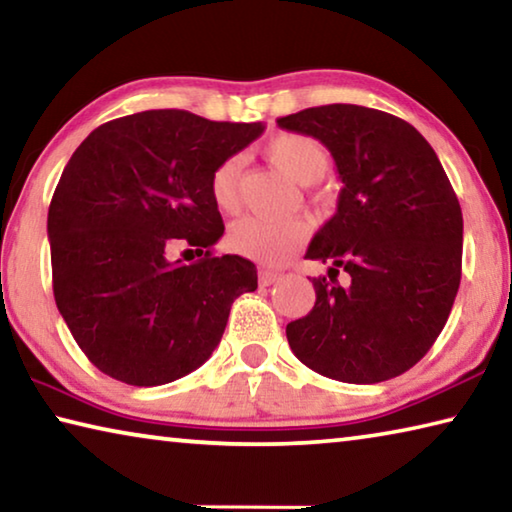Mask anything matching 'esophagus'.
Returning a JSON list of instances; mask_svg holds the SVG:
<instances>
[{
    "label": "esophagus",
    "instance_id": "34e87169",
    "mask_svg": "<svg viewBox=\"0 0 512 512\" xmlns=\"http://www.w3.org/2000/svg\"><path fill=\"white\" fill-rule=\"evenodd\" d=\"M277 280H282L280 271H271V268H262V271H259V284H262V287H271Z\"/></svg>",
    "mask_w": 512,
    "mask_h": 512
}]
</instances>
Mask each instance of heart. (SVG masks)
Instances as JSON below:
<instances>
[{
    "instance_id": "b5f03b06",
    "label": "heart",
    "mask_w": 512,
    "mask_h": 512,
    "mask_svg": "<svg viewBox=\"0 0 512 512\" xmlns=\"http://www.w3.org/2000/svg\"><path fill=\"white\" fill-rule=\"evenodd\" d=\"M266 155L277 169L311 185L325 176L329 169V153L323 144L309 135L280 133L266 144ZM244 158L232 155L214 169L210 180L212 201L223 212H232L239 203V180ZM309 225L300 216L287 219H266V216H244L230 225L228 246L232 253L244 255L264 264H282L305 244Z\"/></svg>"
}]
</instances>
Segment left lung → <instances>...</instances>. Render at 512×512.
I'll return each mask as SVG.
<instances>
[{
    "mask_svg": "<svg viewBox=\"0 0 512 512\" xmlns=\"http://www.w3.org/2000/svg\"><path fill=\"white\" fill-rule=\"evenodd\" d=\"M277 126L325 144L343 183L307 248L332 266L311 280L314 309L287 325L293 354L348 384L402 375L443 332L461 284L463 214L443 164L409 121L375 108L332 103Z\"/></svg>",
    "mask_w": 512,
    "mask_h": 512,
    "instance_id": "1",
    "label": "left lung"
}]
</instances>
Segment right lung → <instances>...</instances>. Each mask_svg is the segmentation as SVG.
<instances>
[{
  "instance_id": "1",
  "label": "right lung",
  "mask_w": 512,
  "mask_h": 512,
  "mask_svg": "<svg viewBox=\"0 0 512 512\" xmlns=\"http://www.w3.org/2000/svg\"><path fill=\"white\" fill-rule=\"evenodd\" d=\"M262 133L259 121L146 110L99 126L69 158L47 216L54 298L101 372L162 386L212 357L257 268L212 255L225 228L210 180ZM176 238L206 257L171 263Z\"/></svg>"
}]
</instances>
